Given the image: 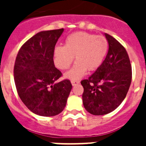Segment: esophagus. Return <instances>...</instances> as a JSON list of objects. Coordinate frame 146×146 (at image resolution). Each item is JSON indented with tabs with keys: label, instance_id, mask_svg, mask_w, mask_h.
Listing matches in <instances>:
<instances>
[{
	"label": "esophagus",
	"instance_id": "esophagus-1",
	"mask_svg": "<svg viewBox=\"0 0 146 146\" xmlns=\"http://www.w3.org/2000/svg\"><path fill=\"white\" fill-rule=\"evenodd\" d=\"M71 83H72V85L73 86H77V85H78L80 83L79 81H76V80H72L71 81Z\"/></svg>",
	"mask_w": 146,
	"mask_h": 146
}]
</instances>
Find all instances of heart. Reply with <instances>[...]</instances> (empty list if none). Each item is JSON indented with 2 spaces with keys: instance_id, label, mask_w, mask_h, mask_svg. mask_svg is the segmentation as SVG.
I'll return each mask as SVG.
<instances>
[{
  "instance_id": "b5f03b06",
  "label": "heart",
  "mask_w": 146,
  "mask_h": 146,
  "mask_svg": "<svg viewBox=\"0 0 146 146\" xmlns=\"http://www.w3.org/2000/svg\"><path fill=\"white\" fill-rule=\"evenodd\" d=\"M108 42L103 36L86 32H76L66 37L64 47L54 50L55 64L58 69L66 70L75 64L64 77L74 80L83 77L86 71L93 72L101 66L108 52Z\"/></svg>"
}]
</instances>
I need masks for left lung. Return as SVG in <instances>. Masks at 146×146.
Here are the masks:
<instances>
[{"label": "left lung", "mask_w": 146, "mask_h": 146, "mask_svg": "<svg viewBox=\"0 0 146 146\" xmlns=\"http://www.w3.org/2000/svg\"><path fill=\"white\" fill-rule=\"evenodd\" d=\"M108 54L101 66L88 79L81 81L82 103L94 115L111 113L122 103L131 82V67L124 47L108 33Z\"/></svg>", "instance_id": "left-lung-1"}]
</instances>
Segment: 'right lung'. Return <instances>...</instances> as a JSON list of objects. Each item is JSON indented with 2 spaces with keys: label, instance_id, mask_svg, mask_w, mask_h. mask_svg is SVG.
Masks as SVG:
<instances>
[{
  "label": "right lung",
  "instance_id": "obj_1",
  "mask_svg": "<svg viewBox=\"0 0 146 146\" xmlns=\"http://www.w3.org/2000/svg\"><path fill=\"white\" fill-rule=\"evenodd\" d=\"M64 29L43 31L22 46L14 74L18 95L24 104L40 116H55L65 108L71 82H57L62 75L53 61L55 46Z\"/></svg>",
  "mask_w": 146,
  "mask_h": 146
}]
</instances>
